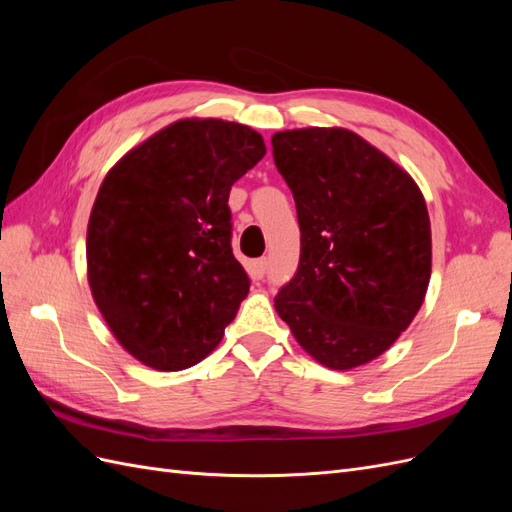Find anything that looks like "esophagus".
Returning <instances> with one entry per match:
<instances>
[{
	"mask_svg": "<svg viewBox=\"0 0 512 512\" xmlns=\"http://www.w3.org/2000/svg\"><path fill=\"white\" fill-rule=\"evenodd\" d=\"M252 273H254L256 280H262V277H265V273H267V258L254 260L252 262Z\"/></svg>",
	"mask_w": 512,
	"mask_h": 512,
	"instance_id": "esophagus-1",
	"label": "esophagus"
}]
</instances>
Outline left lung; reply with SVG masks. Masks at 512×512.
<instances>
[{"instance_id":"left-lung-1","label":"left lung","mask_w":512,"mask_h":512,"mask_svg":"<svg viewBox=\"0 0 512 512\" xmlns=\"http://www.w3.org/2000/svg\"><path fill=\"white\" fill-rule=\"evenodd\" d=\"M271 145L301 228L299 267L277 292V314L324 367L374 361L425 301V198L406 170L350 130H286Z\"/></svg>"}]
</instances>
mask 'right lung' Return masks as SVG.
<instances>
[{
  "instance_id": "1",
  "label": "right lung",
  "mask_w": 512,
  "mask_h": 512,
  "mask_svg": "<svg viewBox=\"0 0 512 512\" xmlns=\"http://www.w3.org/2000/svg\"><path fill=\"white\" fill-rule=\"evenodd\" d=\"M267 153L222 119H181L128 151L104 177L87 226V277L117 342L179 371L222 342L250 292L232 256V183Z\"/></svg>"
}]
</instances>
